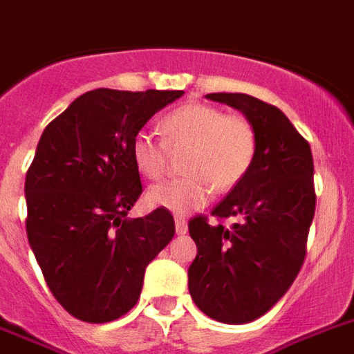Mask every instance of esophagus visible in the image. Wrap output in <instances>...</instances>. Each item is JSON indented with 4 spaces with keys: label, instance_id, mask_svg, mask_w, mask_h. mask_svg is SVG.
<instances>
[{
    "label": "esophagus",
    "instance_id": "1",
    "mask_svg": "<svg viewBox=\"0 0 354 354\" xmlns=\"http://www.w3.org/2000/svg\"><path fill=\"white\" fill-rule=\"evenodd\" d=\"M175 232H177V235H184V233L188 232V223H186V218H175Z\"/></svg>",
    "mask_w": 354,
    "mask_h": 354
}]
</instances>
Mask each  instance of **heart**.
Segmentation results:
<instances>
[{
  "instance_id": "1",
  "label": "heart",
  "mask_w": 354,
  "mask_h": 354,
  "mask_svg": "<svg viewBox=\"0 0 354 354\" xmlns=\"http://www.w3.org/2000/svg\"><path fill=\"white\" fill-rule=\"evenodd\" d=\"M165 139L139 130L131 139V159L146 179L157 180L166 171L171 151L188 148L180 179L166 180L148 192L153 206L174 213L203 208L213 197L232 192L250 174L257 156V131L242 113H226L206 103L174 108L160 121Z\"/></svg>"
}]
</instances>
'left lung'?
Returning a JSON list of instances; mask_svg holds the SVG:
<instances>
[{
  "label": "left lung",
  "instance_id": "obj_1",
  "mask_svg": "<svg viewBox=\"0 0 354 354\" xmlns=\"http://www.w3.org/2000/svg\"><path fill=\"white\" fill-rule=\"evenodd\" d=\"M241 110L255 127L250 174L206 215L188 223L197 257L189 295L213 320L248 324L268 313L291 288L308 251L317 194L311 146L282 110L248 93H208ZM239 221L226 227L223 221Z\"/></svg>",
  "mask_w": 354,
  "mask_h": 354
}]
</instances>
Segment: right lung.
<instances>
[{
    "mask_svg": "<svg viewBox=\"0 0 354 354\" xmlns=\"http://www.w3.org/2000/svg\"><path fill=\"white\" fill-rule=\"evenodd\" d=\"M183 90H90L48 122L25 179L26 235L54 299L104 324L141 297L146 266L174 239V215L127 217L141 197L131 139Z\"/></svg>",
    "mask_w": 354,
    "mask_h": 354,
    "instance_id": "right-lung-1",
    "label": "right lung"
}]
</instances>
